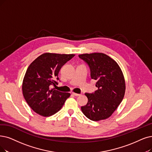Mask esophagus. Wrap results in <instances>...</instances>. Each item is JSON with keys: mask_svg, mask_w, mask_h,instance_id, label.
Returning a JSON list of instances; mask_svg holds the SVG:
<instances>
[{"mask_svg": "<svg viewBox=\"0 0 152 152\" xmlns=\"http://www.w3.org/2000/svg\"><path fill=\"white\" fill-rule=\"evenodd\" d=\"M72 95H74L75 96H78L80 95V94H76V93H72Z\"/></svg>", "mask_w": 152, "mask_h": 152, "instance_id": "1", "label": "esophagus"}]
</instances>
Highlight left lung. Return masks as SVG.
<instances>
[{
	"label": "left lung",
	"instance_id": "8db88e82",
	"mask_svg": "<svg viewBox=\"0 0 152 152\" xmlns=\"http://www.w3.org/2000/svg\"><path fill=\"white\" fill-rule=\"evenodd\" d=\"M89 66L90 76L97 82L94 93L85 95L86 105L81 107L83 113L91 120L110 117L122 102L125 92V82L122 70L113 59L103 53L78 56Z\"/></svg>",
	"mask_w": 152,
	"mask_h": 152
}]
</instances>
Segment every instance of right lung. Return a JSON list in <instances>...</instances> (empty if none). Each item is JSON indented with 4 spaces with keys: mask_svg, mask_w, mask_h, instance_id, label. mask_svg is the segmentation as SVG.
Segmentation results:
<instances>
[{
    "mask_svg": "<svg viewBox=\"0 0 152 152\" xmlns=\"http://www.w3.org/2000/svg\"><path fill=\"white\" fill-rule=\"evenodd\" d=\"M74 54L45 53L30 64L22 83V93L29 107L40 115L50 117L62 108L69 93L51 88L58 84V72Z\"/></svg>",
    "mask_w": 152,
    "mask_h": 152,
    "instance_id": "right-lung-1",
    "label": "right lung"
}]
</instances>
